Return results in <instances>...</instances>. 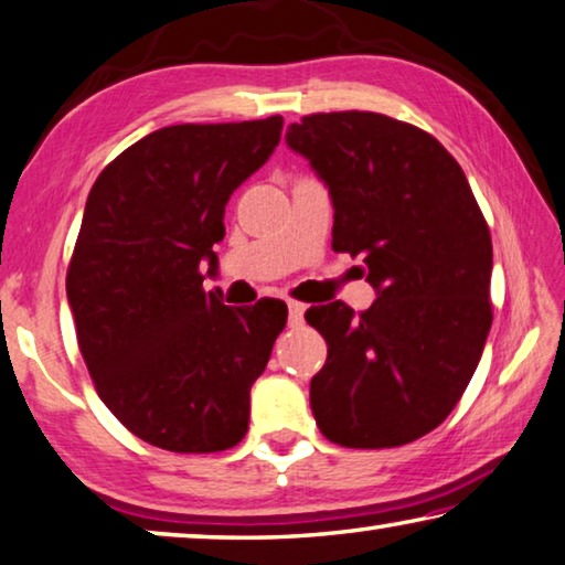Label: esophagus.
<instances>
[{
	"instance_id": "obj_1",
	"label": "esophagus",
	"mask_w": 565,
	"mask_h": 565,
	"mask_svg": "<svg viewBox=\"0 0 565 565\" xmlns=\"http://www.w3.org/2000/svg\"><path fill=\"white\" fill-rule=\"evenodd\" d=\"M302 323H306V306H300V302L290 300L288 302V326L300 328Z\"/></svg>"
}]
</instances>
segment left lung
I'll list each match as a JSON object with an SVG mask.
<instances>
[{"instance_id": "obj_1", "label": "left lung", "mask_w": 565, "mask_h": 565, "mask_svg": "<svg viewBox=\"0 0 565 565\" xmlns=\"http://www.w3.org/2000/svg\"><path fill=\"white\" fill-rule=\"evenodd\" d=\"M333 204V249L363 259L376 300L310 308L328 343L310 381L320 431L353 449L439 427L492 326V242L465 171L437 138L381 113H316L288 126Z\"/></svg>"}]
</instances>
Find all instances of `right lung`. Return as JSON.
Wrapping results in <instances>:
<instances>
[{
  "mask_svg": "<svg viewBox=\"0 0 565 565\" xmlns=\"http://www.w3.org/2000/svg\"><path fill=\"white\" fill-rule=\"evenodd\" d=\"M282 118L159 128L110 161L85 202L67 270L77 343L98 396L138 439L222 452L249 427V388L285 328L282 300L224 306V206L270 159Z\"/></svg>",
  "mask_w": 565,
  "mask_h": 565,
  "instance_id": "add662e5",
  "label": "right lung"
}]
</instances>
